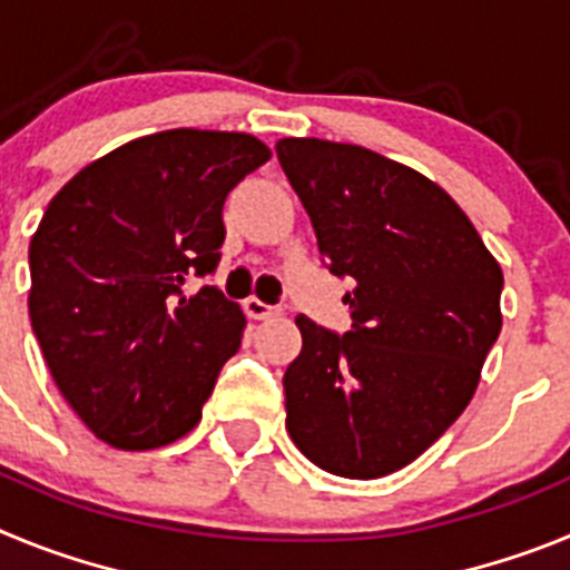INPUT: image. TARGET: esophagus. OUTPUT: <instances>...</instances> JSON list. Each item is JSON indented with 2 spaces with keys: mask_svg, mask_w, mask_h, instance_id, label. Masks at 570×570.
Listing matches in <instances>:
<instances>
[{
  "mask_svg": "<svg viewBox=\"0 0 570 570\" xmlns=\"http://www.w3.org/2000/svg\"><path fill=\"white\" fill-rule=\"evenodd\" d=\"M242 308H245V314H248L250 320H268V316L279 314L276 305H268V302L256 299V296H248V299L242 302Z\"/></svg>",
  "mask_w": 570,
  "mask_h": 570,
  "instance_id": "obj_1",
  "label": "esophagus"
}]
</instances>
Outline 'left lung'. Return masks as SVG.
Segmentation results:
<instances>
[{
    "label": "left lung",
    "instance_id": "8db88e82",
    "mask_svg": "<svg viewBox=\"0 0 570 570\" xmlns=\"http://www.w3.org/2000/svg\"><path fill=\"white\" fill-rule=\"evenodd\" d=\"M276 156L328 271L356 282L347 334L296 316L285 428L322 471L376 480L471 402L502 328V268L440 185L376 150L279 139Z\"/></svg>",
    "mask_w": 570,
    "mask_h": 570
}]
</instances>
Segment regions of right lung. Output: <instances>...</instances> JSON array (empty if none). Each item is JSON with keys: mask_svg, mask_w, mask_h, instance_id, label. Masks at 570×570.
<instances>
[{"mask_svg": "<svg viewBox=\"0 0 570 570\" xmlns=\"http://www.w3.org/2000/svg\"><path fill=\"white\" fill-rule=\"evenodd\" d=\"M271 150L248 134L176 128L79 170L30 239V325L50 376L102 442L150 451L185 436L245 314L216 285L225 196Z\"/></svg>", "mask_w": 570, "mask_h": 570, "instance_id": "add662e5", "label": "right lung"}]
</instances>
